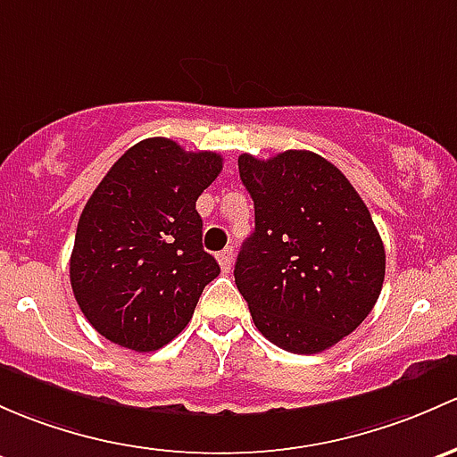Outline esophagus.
Listing matches in <instances>:
<instances>
[{
  "instance_id": "1",
  "label": "esophagus",
  "mask_w": 457,
  "mask_h": 457,
  "mask_svg": "<svg viewBox=\"0 0 457 457\" xmlns=\"http://www.w3.org/2000/svg\"><path fill=\"white\" fill-rule=\"evenodd\" d=\"M216 258H219V265H220V269H223V271H229V269H232V258H234L232 247L219 252V253H216Z\"/></svg>"
}]
</instances>
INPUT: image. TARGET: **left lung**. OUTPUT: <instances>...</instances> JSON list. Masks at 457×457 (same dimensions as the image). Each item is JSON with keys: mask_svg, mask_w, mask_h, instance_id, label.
Instances as JSON below:
<instances>
[{"mask_svg": "<svg viewBox=\"0 0 457 457\" xmlns=\"http://www.w3.org/2000/svg\"><path fill=\"white\" fill-rule=\"evenodd\" d=\"M241 181L256 229L234 280L253 324L278 348L315 354L370 315L386 278V249L357 190L311 151L269 160L243 153Z\"/></svg>", "mask_w": 457, "mask_h": 457, "instance_id": "8db88e82", "label": "left lung"}]
</instances>
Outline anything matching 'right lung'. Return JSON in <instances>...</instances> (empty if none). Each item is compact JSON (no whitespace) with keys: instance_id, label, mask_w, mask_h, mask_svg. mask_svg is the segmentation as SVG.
I'll return each mask as SVG.
<instances>
[{"instance_id":"obj_1","label":"right lung","mask_w":457,"mask_h":457,"mask_svg":"<svg viewBox=\"0 0 457 457\" xmlns=\"http://www.w3.org/2000/svg\"><path fill=\"white\" fill-rule=\"evenodd\" d=\"M220 170L219 153L148 137L129 148L89 196L70 280L80 311L109 342L151 353L186 328L220 271L204 252L196 212V199Z\"/></svg>"}]
</instances>
